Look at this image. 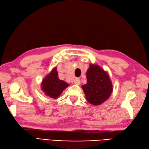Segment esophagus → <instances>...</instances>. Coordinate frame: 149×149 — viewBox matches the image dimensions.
<instances>
[{
	"mask_svg": "<svg viewBox=\"0 0 149 149\" xmlns=\"http://www.w3.org/2000/svg\"><path fill=\"white\" fill-rule=\"evenodd\" d=\"M74 83L75 85H80V78H75L74 80Z\"/></svg>",
	"mask_w": 149,
	"mask_h": 149,
	"instance_id": "obj_1",
	"label": "esophagus"
}]
</instances>
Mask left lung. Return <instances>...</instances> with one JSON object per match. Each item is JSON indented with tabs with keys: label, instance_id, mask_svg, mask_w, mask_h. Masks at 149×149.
<instances>
[{
	"label": "left lung",
	"instance_id": "left-lung-1",
	"mask_svg": "<svg viewBox=\"0 0 149 149\" xmlns=\"http://www.w3.org/2000/svg\"><path fill=\"white\" fill-rule=\"evenodd\" d=\"M87 84L82 85L86 99L91 104L97 106L110 97L113 85L107 72L100 66L90 64L86 73Z\"/></svg>",
	"mask_w": 149,
	"mask_h": 149
}]
</instances>
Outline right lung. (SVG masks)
<instances>
[{"mask_svg": "<svg viewBox=\"0 0 149 149\" xmlns=\"http://www.w3.org/2000/svg\"><path fill=\"white\" fill-rule=\"evenodd\" d=\"M69 85L58 77L57 68H54L46 77L41 84V89L47 96L56 99Z\"/></svg>", "mask_w": 149, "mask_h": 149, "instance_id": "add662e5", "label": "right lung"}]
</instances>
